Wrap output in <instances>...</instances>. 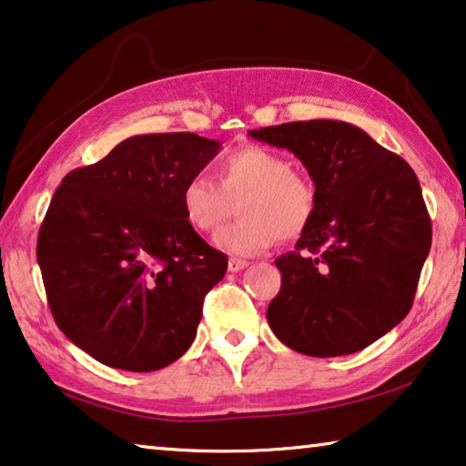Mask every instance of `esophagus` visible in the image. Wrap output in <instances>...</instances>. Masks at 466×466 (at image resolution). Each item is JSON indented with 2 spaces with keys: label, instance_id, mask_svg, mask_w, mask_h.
Listing matches in <instances>:
<instances>
[{
  "label": "esophagus",
  "instance_id": "esophagus-1",
  "mask_svg": "<svg viewBox=\"0 0 466 466\" xmlns=\"http://www.w3.org/2000/svg\"><path fill=\"white\" fill-rule=\"evenodd\" d=\"M247 266H248V261L236 259V257H232V259L228 261V269H230V272H242V269H245Z\"/></svg>",
  "mask_w": 466,
  "mask_h": 466
}]
</instances>
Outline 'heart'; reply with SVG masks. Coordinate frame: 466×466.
Masks as SVG:
<instances>
[{"label":"heart","mask_w":466,"mask_h":466,"mask_svg":"<svg viewBox=\"0 0 466 466\" xmlns=\"http://www.w3.org/2000/svg\"><path fill=\"white\" fill-rule=\"evenodd\" d=\"M218 186L192 176L179 192L182 215L192 230L213 232L236 203L238 219L215 234V247L232 255H255L276 238L301 236L316 215V186L290 169L280 152L263 146H242L215 167Z\"/></svg>","instance_id":"heart-1"}]
</instances>
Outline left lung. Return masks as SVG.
Instances as JSON below:
<instances>
[{
  "label": "left lung",
  "mask_w": 466,
  "mask_h": 466,
  "mask_svg": "<svg viewBox=\"0 0 466 466\" xmlns=\"http://www.w3.org/2000/svg\"><path fill=\"white\" fill-rule=\"evenodd\" d=\"M248 136L293 152L318 192L295 251L274 261L282 284L269 329L305 356L364 350L408 316L431 248L412 167L345 121H293Z\"/></svg>",
  "instance_id": "obj_1"
}]
</instances>
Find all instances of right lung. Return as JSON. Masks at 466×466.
Returning a JSON list of instances; mask_svg holds the SVG:
<instances>
[{
  "instance_id": "obj_1",
  "label": "right lung",
  "mask_w": 466,
  "mask_h": 466,
  "mask_svg": "<svg viewBox=\"0 0 466 466\" xmlns=\"http://www.w3.org/2000/svg\"><path fill=\"white\" fill-rule=\"evenodd\" d=\"M219 148L190 131L134 136L54 192L37 238L47 303L98 362L152 372L192 345L228 257L186 224L179 192Z\"/></svg>"
}]
</instances>
